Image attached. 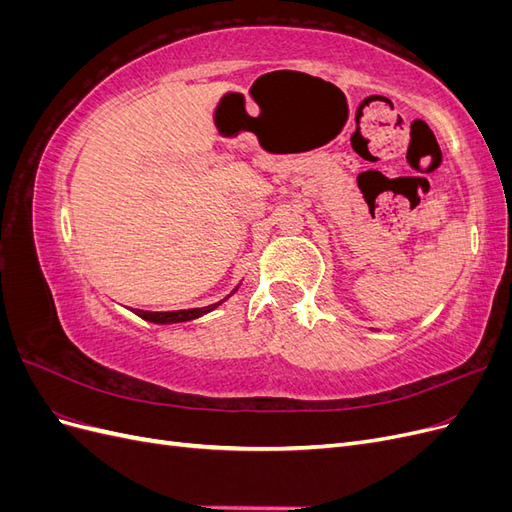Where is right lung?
<instances>
[{
	"instance_id": "right-lung-1",
	"label": "right lung",
	"mask_w": 512,
	"mask_h": 512,
	"mask_svg": "<svg viewBox=\"0 0 512 512\" xmlns=\"http://www.w3.org/2000/svg\"><path fill=\"white\" fill-rule=\"evenodd\" d=\"M239 290V286L232 290L230 294H235ZM228 294V297H230ZM228 297H224L222 301L213 303V305H207V307H194V309H175V312H145V309H134V314L138 318H143L147 322H153V324H179V322H190V320H196L200 316H205L209 312H213L215 307L222 305Z\"/></svg>"
}]
</instances>
